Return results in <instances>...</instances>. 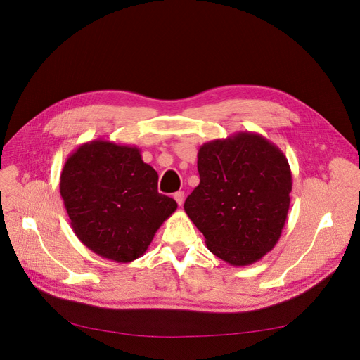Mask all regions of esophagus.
<instances>
[{
  "mask_svg": "<svg viewBox=\"0 0 360 360\" xmlns=\"http://www.w3.org/2000/svg\"><path fill=\"white\" fill-rule=\"evenodd\" d=\"M174 200H176L177 201V204L181 207L183 205V201H184V192H176V193H174Z\"/></svg>",
  "mask_w": 360,
  "mask_h": 360,
  "instance_id": "1",
  "label": "esophagus"
}]
</instances>
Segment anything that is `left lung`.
<instances>
[{
    "mask_svg": "<svg viewBox=\"0 0 360 360\" xmlns=\"http://www.w3.org/2000/svg\"><path fill=\"white\" fill-rule=\"evenodd\" d=\"M200 184L184 212L212 254L243 267L278 243L292 186L285 155L263 135L236 132L198 150Z\"/></svg>",
    "mask_w": 360,
    "mask_h": 360,
    "instance_id": "obj_1",
    "label": "left lung"
}]
</instances>
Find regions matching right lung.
Segmentation results:
<instances>
[{"mask_svg":"<svg viewBox=\"0 0 360 360\" xmlns=\"http://www.w3.org/2000/svg\"><path fill=\"white\" fill-rule=\"evenodd\" d=\"M60 193L76 237L102 258L130 263L147 248L177 202L158 192V172L135 146L94 139L64 163Z\"/></svg>","mask_w":360,"mask_h":360,"instance_id":"obj_1","label":"right lung"}]
</instances>
